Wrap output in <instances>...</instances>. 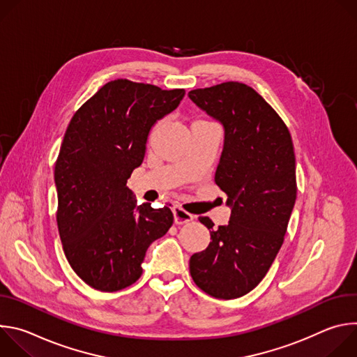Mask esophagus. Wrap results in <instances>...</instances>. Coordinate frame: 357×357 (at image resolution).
Masks as SVG:
<instances>
[{
    "label": "esophagus",
    "instance_id": "obj_1",
    "mask_svg": "<svg viewBox=\"0 0 357 357\" xmlns=\"http://www.w3.org/2000/svg\"><path fill=\"white\" fill-rule=\"evenodd\" d=\"M174 219H175L176 225H185V223H189L193 220V215L188 213L186 211H183L179 206H175L174 208Z\"/></svg>",
    "mask_w": 357,
    "mask_h": 357
}]
</instances>
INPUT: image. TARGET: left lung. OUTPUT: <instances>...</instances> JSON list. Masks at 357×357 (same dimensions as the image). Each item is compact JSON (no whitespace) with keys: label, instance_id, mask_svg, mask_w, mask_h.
Listing matches in <instances>:
<instances>
[{"label":"left lung","instance_id":"left-lung-1","mask_svg":"<svg viewBox=\"0 0 357 357\" xmlns=\"http://www.w3.org/2000/svg\"><path fill=\"white\" fill-rule=\"evenodd\" d=\"M225 128L215 182L227 195L229 225L211 230V243L189 260L195 284L233 299L256 288L282 245L296 199L291 134L267 101L250 86L226 82L188 93Z\"/></svg>","mask_w":357,"mask_h":357}]
</instances>
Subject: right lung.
Instances as JSON below:
<instances>
[{"instance_id":"obj_1","label":"right lung","mask_w":357,"mask_h":357,"mask_svg":"<svg viewBox=\"0 0 357 357\" xmlns=\"http://www.w3.org/2000/svg\"><path fill=\"white\" fill-rule=\"evenodd\" d=\"M183 96V89L117 79L68 126L55 165L56 222L70 267L94 289L114 292L134 284L146 248L174 223L167 206H137L127 179L142 164L151 128Z\"/></svg>"}]
</instances>
